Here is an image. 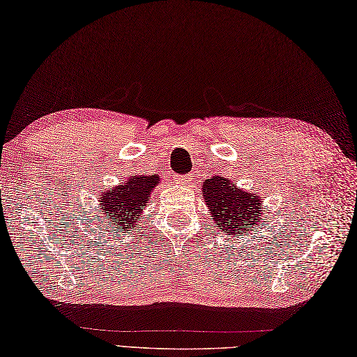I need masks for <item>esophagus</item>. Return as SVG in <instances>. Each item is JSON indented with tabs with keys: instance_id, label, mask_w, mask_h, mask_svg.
I'll list each match as a JSON object with an SVG mask.
<instances>
[{
	"instance_id": "1",
	"label": "esophagus",
	"mask_w": 357,
	"mask_h": 357,
	"mask_svg": "<svg viewBox=\"0 0 357 357\" xmlns=\"http://www.w3.org/2000/svg\"><path fill=\"white\" fill-rule=\"evenodd\" d=\"M176 181L177 183H180V185H191V181H192V177L191 176H176Z\"/></svg>"
}]
</instances>
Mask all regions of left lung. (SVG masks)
<instances>
[{
  "label": "left lung",
  "instance_id": "8db88e82",
  "mask_svg": "<svg viewBox=\"0 0 357 357\" xmlns=\"http://www.w3.org/2000/svg\"><path fill=\"white\" fill-rule=\"evenodd\" d=\"M202 194L217 229L227 234L250 236L254 228L261 229L260 223L266 220L264 197L243 191L228 178L214 176L203 180Z\"/></svg>",
  "mask_w": 357,
  "mask_h": 357
}]
</instances>
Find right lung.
I'll use <instances>...</instances> for the list:
<instances>
[{"label": "right lung", "instance_id": "add662e5", "mask_svg": "<svg viewBox=\"0 0 357 357\" xmlns=\"http://www.w3.org/2000/svg\"><path fill=\"white\" fill-rule=\"evenodd\" d=\"M158 176H130L120 185L107 188L98 195V209L91 217V223L100 227L103 234L126 237L137 231L143 209L146 208Z\"/></svg>", "mask_w": 357, "mask_h": 357}]
</instances>
